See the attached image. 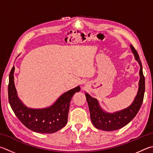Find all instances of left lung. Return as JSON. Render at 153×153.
I'll use <instances>...</instances> for the list:
<instances>
[{
  "label": "left lung",
  "mask_w": 153,
  "mask_h": 153,
  "mask_svg": "<svg viewBox=\"0 0 153 153\" xmlns=\"http://www.w3.org/2000/svg\"><path fill=\"white\" fill-rule=\"evenodd\" d=\"M130 48L134 55L136 60L139 63L140 67L139 71V88L133 103L128 108L120 112L109 114L102 110L96 99L93 98L88 94H85L91 123L98 129L105 131H113L124 127L135 117L143 104L145 91V79L143 72L142 63L137 50L132 45H130Z\"/></svg>",
  "instance_id": "8db88e82"
}]
</instances>
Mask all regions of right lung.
<instances>
[{
  "mask_svg": "<svg viewBox=\"0 0 153 153\" xmlns=\"http://www.w3.org/2000/svg\"><path fill=\"white\" fill-rule=\"evenodd\" d=\"M14 71L13 66L9 74L8 95L10 107L19 120L27 128L42 134H51L64 127L68 122L72 96L80 90L79 86L63 94L51 107L30 109L24 105L18 98L14 84Z\"/></svg>",
  "mask_w": 153,
  "mask_h": 153,
  "instance_id": "right-lung-1",
  "label": "right lung"
}]
</instances>
